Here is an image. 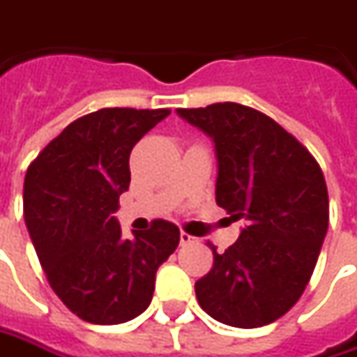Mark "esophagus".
Masks as SVG:
<instances>
[{
	"label": "esophagus",
	"instance_id": "esophagus-1",
	"mask_svg": "<svg viewBox=\"0 0 357 357\" xmlns=\"http://www.w3.org/2000/svg\"><path fill=\"white\" fill-rule=\"evenodd\" d=\"M194 241L195 238L194 236H190L188 231H181V234H179V243H181V245H188V243H194Z\"/></svg>",
	"mask_w": 357,
	"mask_h": 357
}]
</instances>
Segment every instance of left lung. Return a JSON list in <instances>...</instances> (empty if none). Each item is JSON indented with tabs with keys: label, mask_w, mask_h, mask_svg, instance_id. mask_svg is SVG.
<instances>
[{
	"label": "left lung",
	"mask_w": 357,
	"mask_h": 357,
	"mask_svg": "<svg viewBox=\"0 0 357 357\" xmlns=\"http://www.w3.org/2000/svg\"><path fill=\"white\" fill-rule=\"evenodd\" d=\"M215 144V202L245 220L195 282L202 310L234 328L282 318L307 286L328 231V185L316 158L270 116L224 101L178 109ZM209 245V243H208Z\"/></svg>",
	"instance_id": "left-lung-1"
}]
</instances>
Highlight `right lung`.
<instances>
[{"instance_id": "1", "label": "right lung", "mask_w": 357, "mask_h": 357, "mask_svg": "<svg viewBox=\"0 0 357 357\" xmlns=\"http://www.w3.org/2000/svg\"><path fill=\"white\" fill-rule=\"evenodd\" d=\"M169 109L103 107L71 121L29 163L24 218L57 298L77 318L114 326L151 302L155 271L176 252L178 225L153 220L121 238L112 215L130 188V153Z\"/></svg>"}]
</instances>
